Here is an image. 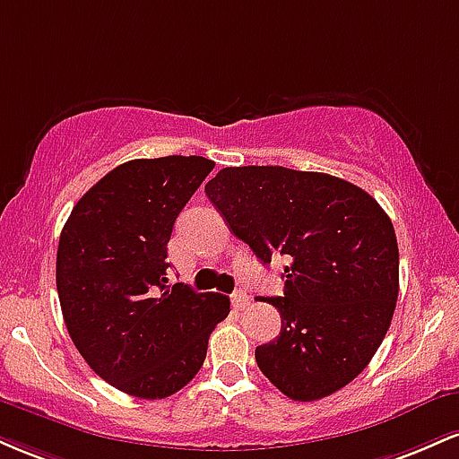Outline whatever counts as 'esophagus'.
Returning a JSON list of instances; mask_svg holds the SVG:
<instances>
[{
  "mask_svg": "<svg viewBox=\"0 0 459 459\" xmlns=\"http://www.w3.org/2000/svg\"><path fill=\"white\" fill-rule=\"evenodd\" d=\"M230 302H233V307H235L237 310H241V308L247 307V302H250V298H247L244 291H235L233 296H230Z\"/></svg>",
  "mask_w": 459,
  "mask_h": 459,
  "instance_id": "esophagus-1",
  "label": "esophagus"
}]
</instances>
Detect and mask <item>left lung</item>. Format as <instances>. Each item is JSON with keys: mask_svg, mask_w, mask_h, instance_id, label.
<instances>
[{"mask_svg": "<svg viewBox=\"0 0 459 459\" xmlns=\"http://www.w3.org/2000/svg\"><path fill=\"white\" fill-rule=\"evenodd\" d=\"M204 192L256 259H291L284 296L265 298L282 325L255 351L263 376L293 402L341 391L377 351L397 304L391 218L354 183L282 166L224 168Z\"/></svg>", "mask_w": 459, "mask_h": 459, "instance_id": "left-lung-1", "label": "left lung"}]
</instances>
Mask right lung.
<instances>
[{"label": "right lung", "mask_w": 459, "mask_h": 459, "mask_svg": "<svg viewBox=\"0 0 459 459\" xmlns=\"http://www.w3.org/2000/svg\"><path fill=\"white\" fill-rule=\"evenodd\" d=\"M213 166L196 155L120 163L62 229L56 284L68 334L99 377L134 397L181 391L230 313L226 296L166 278L175 220Z\"/></svg>", "instance_id": "1"}]
</instances>
